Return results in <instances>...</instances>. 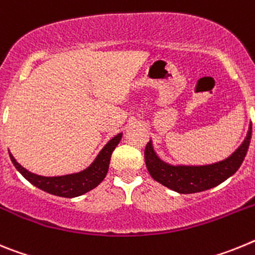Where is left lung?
Listing matches in <instances>:
<instances>
[{
	"label": "left lung",
	"instance_id": "left-lung-1",
	"mask_svg": "<svg viewBox=\"0 0 255 255\" xmlns=\"http://www.w3.org/2000/svg\"><path fill=\"white\" fill-rule=\"evenodd\" d=\"M252 138V124L243 143L227 158L209 164H171L157 154L153 141L145 147V164L150 176L180 194H193L208 190L233 176L247 155Z\"/></svg>",
	"mask_w": 255,
	"mask_h": 255
}]
</instances>
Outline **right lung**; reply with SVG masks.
Returning <instances> with one entry per match:
<instances>
[{"label":"right lung","mask_w":255,"mask_h":255,"mask_svg":"<svg viewBox=\"0 0 255 255\" xmlns=\"http://www.w3.org/2000/svg\"><path fill=\"white\" fill-rule=\"evenodd\" d=\"M121 138H123V132L117 134L111 140H108V143L102 148V150L98 153L94 161L87 168L80 172L67 173V175H61V176H40L37 173L30 172L22 167L21 164L15 159V157L11 154V152H8V154H10V158L15 168L38 189L47 191L52 195H57V197L75 198L91 191L92 189L98 186L103 181L108 172L112 152L117 147V144L120 143Z\"/></svg>","instance_id":"obj_1"}]
</instances>
